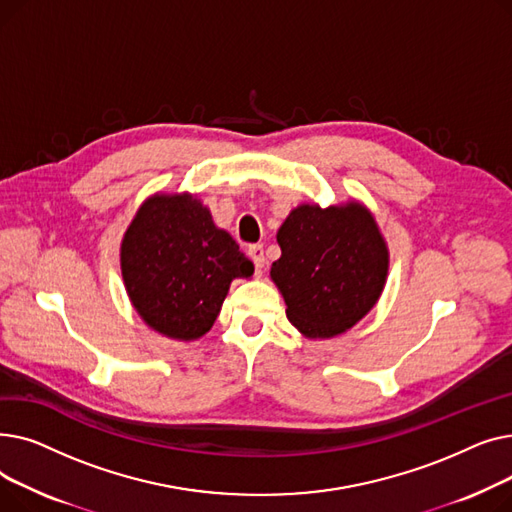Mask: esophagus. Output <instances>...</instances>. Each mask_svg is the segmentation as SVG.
I'll list each match as a JSON object with an SVG mask.
<instances>
[{
	"label": "esophagus",
	"instance_id": "obj_1",
	"mask_svg": "<svg viewBox=\"0 0 512 512\" xmlns=\"http://www.w3.org/2000/svg\"><path fill=\"white\" fill-rule=\"evenodd\" d=\"M249 257H251V259H253V263H255L257 276H261V270H263V265H265L263 247H261V245H251V247H249Z\"/></svg>",
	"mask_w": 512,
	"mask_h": 512
}]
</instances>
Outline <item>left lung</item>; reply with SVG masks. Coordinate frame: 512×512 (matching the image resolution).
Returning <instances> with one entry per match:
<instances>
[{
    "instance_id": "8db88e82",
    "label": "left lung",
    "mask_w": 512,
    "mask_h": 512,
    "mask_svg": "<svg viewBox=\"0 0 512 512\" xmlns=\"http://www.w3.org/2000/svg\"><path fill=\"white\" fill-rule=\"evenodd\" d=\"M276 240L282 255L272 263L270 278L288 321L305 338L340 336L380 301L390 251L363 203H301L288 213Z\"/></svg>"
}]
</instances>
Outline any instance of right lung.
I'll return each instance as SVG.
<instances>
[{
	"label": "right lung",
	"instance_id": "add662e5",
	"mask_svg": "<svg viewBox=\"0 0 512 512\" xmlns=\"http://www.w3.org/2000/svg\"><path fill=\"white\" fill-rule=\"evenodd\" d=\"M128 299L145 324L170 340L193 342L218 319L232 280L255 265L191 193H155L134 213L120 245Z\"/></svg>",
	"mask_w": 512,
	"mask_h": 512
}]
</instances>
